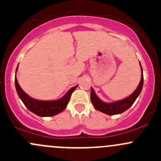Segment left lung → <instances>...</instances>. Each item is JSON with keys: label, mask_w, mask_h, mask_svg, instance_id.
<instances>
[{"label": "left lung", "mask_w": 161, "mask_h": 161, "mask_svg": "<svg viewBox=\"0 0 161 161\" xmlns=\"http://www.w3.org/2000/svg\"><path fill=\"white\" fill-rule=\"evenodd\" d=\"M139 64H140L141 70H142V76H141L140 82H139L137 89L129 97L124 99V100L113 102V103H105V102L102 101L101 100L99 99V97L96 95L93 89L91 88V102H92V105H93L96 110L103 112V113L108 115H114L123 113V112L127 111L130 108L131 105L134 103V102L136 101L137 97L139 96L141 91H142V86H143V74H142V69L140 62H139Z\"/></svg>", "instance_id": "left-lung-1"}]
</instances>
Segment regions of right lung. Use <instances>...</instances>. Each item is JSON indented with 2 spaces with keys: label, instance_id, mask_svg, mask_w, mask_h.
I'll return each mask as SVG.
<instances>
[{
  "label": "right lung",
  "instance_id": "add662e5",
  "mask_svg": "<svg viewBox=\"0 0 161 161\" xmlns=\"http://www.w3.org/2000/svg\"><path fill=\"white\" fill-rule=\"evenodd\" d=\"M17 70L18 67L16 69V71ZM14 82H15V88L17 90L18 95L20 97L22 101L23 102L25 106L31 112L40 117L54 116V115L62 112L65 109L69 100H70L71 93L78 86L77 85L72 87L64 97H61L59 100H53V101H44V100H36V99L32 98L30 96L27 95L19 86L16 75L14 78Z\"/></svg>",
  "mask_w": 161,
  "mask_h": 161
}]
</instances>
